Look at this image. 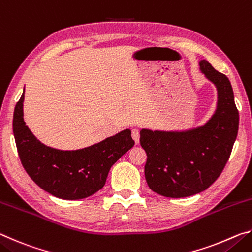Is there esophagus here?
Instances as JSON below:
<instances>
[{"mask_svg": "<svg viewBox=\"0 0 252 252\" xmlns=\"http://www.w3.org/2000/svg\"><path fill=\"white\" fill-rule=\"evenodd\" d=\"M132 138H133L134 142L138 144L140 141V131L139 129H133L132 130Z\"/></svg>", "mask_w": 252, "mask_h": 252, "instance_id": "obj_1", "label": "esophagus"}]
</instances>
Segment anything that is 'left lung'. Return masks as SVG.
<instances>
[{
  "label": "left lung",
  "mask_w": 252,
  "mask_h": 252,
  "mask_svg": "<svg viewBox=\"0 0 252 252\" xmlns=\"http://www.w3.org/2000/svg\"><path fill=\"white\" fill-rule=\"evenodd\" d=\"M199 64L218 91L217 110L210 120L188 131L140 132V143L148 156L147 183L163 197L185 198L208 189L222 172L238 134L239 112L229 79L207 60Z\"/></svg>",
  "instance_id": "1"
}]
</instances>
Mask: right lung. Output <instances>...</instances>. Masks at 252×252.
Segmentation results:
<instances>
[{"label": "right lung", "instance_id": "1", "mask_svg": "<svg viewBox=\"0 0 252 252\" xmlns=\"http://www.w3.org/2000/svg\"><path fill=\"white\" fill-rule=\"evenodd\" d=\"M24 92L15 105L13 133L19 157L30 178L46 192L64 200L90 197L105 185L112 165L134 146L129 129L79 150L64 151L41 143L25 126Z\"/></svg>", "mask_w": 252, "mask_h": 252}]
</instances>
